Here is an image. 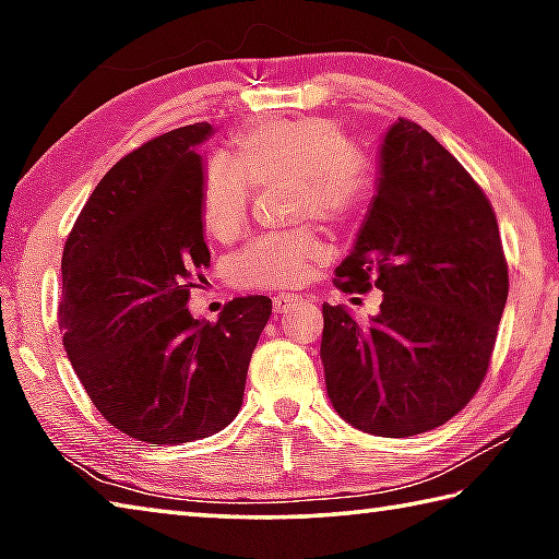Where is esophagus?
Wrapping results in <instances>:
<instances>
[{
  "mask_svg": "<svg viewBox=\"0 0 559 559\" xmlns=\"http://www.w3.org/2000/svg\"><path fill=\"white\" fill-rule=\"evenodd\" d=\"M302 298L298 296H288V293H281V296H273V316H281L286 313V310L290 306H296V302H300Z\"/></svg>",
  "mask_w": 559,
  "mask_h": 559,
  "instance_id": "esophagus-1",
  "label": "esophagus"
}]
</instances>
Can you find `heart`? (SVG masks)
<instances>
[{
	"instance_id": "1",
	"label": "heart",
	"mask_w": 559,
	"mask_h": 559,
	"mask_svg": "<svg viewBox=\"0 0 559 559\" xmlns=\"http://www.w3.org/2000/svg\"><path fill=\"white\" fill-rule=\"evenodd\" d=\"M234 163L214 157L204 169L202 214L206 231L239 236L251 206V185H290L293 222H353L377 192L372 157L347 145L343 128L325 116L271 118L236 138ZM325 257L313 229H293L243 246L229 259V281L243 290L300 286Z\"/></svg>"
}]
</instances>
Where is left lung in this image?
Returning a JSON list of instances; mask_svg holds the SVG:
<instances>
[{"mask_svg":"<svg viewBox=\"0 0 559 559\" xmlns=\"http://www.w3.org/2000/svg\"><path fill=\"white\" fill-rule=\"evenodd\" d=\"M345 293L382 290L359 325L323 306L320 359L333 409L374 437H414L456 416L484 382L508 300L493 206L431 132L396 120L353 251Z\"/></svg>","mask_w":559,"mask_h":559,"instance_id":"1","label":"left lung"}]
</instances>
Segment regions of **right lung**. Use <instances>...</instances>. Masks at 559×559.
Here are the masks:
<instances>
[{
    "label": "right lung",
    "mask_w": 559,
    "mask_h": 559,
    "mask_svg": "<svg viewBox=\"0 0 559 559\" xmlns=\"http://www.w3.org/2000/svg\"><path fill=\"white\" fill-rule=\"evenodd\" d=\"M212 132L194 122L132 150L63 246L66 355L106 421L138 441L187 443L229 427L271 316L266 296L229 300L216 323L187 308L210 266L197 145Z\"/></svg>",
    "instance_id": "add662e5"
}]
</instances>
